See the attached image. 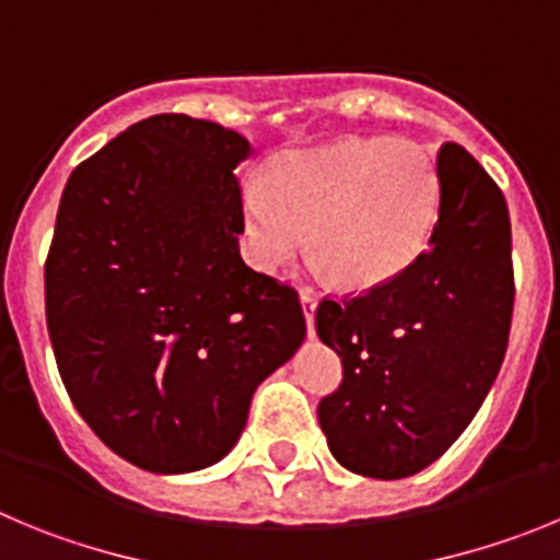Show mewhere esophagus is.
Here are the masks:
<instances>
[{
  "label": "esophagus",
  "mask_w": 560,
  "mask_h": 560,
  "mask_svg": "<svg viewBox=\"0 0 560 560\" xmlns=\"http://www.w3.org/2000/svg\"><path fill=\"white\" fill-rule=\"evenodd\" d=\"M301 306H304V317H306V331L310 337L315 335V306H317V295L312 290L301 292Z\"/></svg>",
  "instance_id": "obj_1"
}]
</instances>
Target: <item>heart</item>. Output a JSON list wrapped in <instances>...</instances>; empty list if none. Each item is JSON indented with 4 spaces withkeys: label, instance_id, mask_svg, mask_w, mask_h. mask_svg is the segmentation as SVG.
Returning <instances> with one entry per match:
<instances>
[{
    "label": "heart",
    "instance_id": "1",
    "mask_svg": "<svg viewBox=\"0 0 560 560\" xmlns=\"http://www.w3.org/2000/svg\"><path fill=\"white\" fill-rule=\"evenodd\" d=\"M438 211L441 184L424 150L342 139L290 150L273 161L268 180L243 186L245 250L256 268L273 273L310 240L320 273L368 290L424 254Z\"/></svg>",
    "mask_w": 560,
    "mask_h": 560
}]
</instances>
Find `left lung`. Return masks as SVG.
Segmentation results:
<instances>
[{
	"mask_svg": "<svg viewBox=\"0 0 560 560\" xmlns=\"http://www.w3.org/2000/svg\"><path fill=\"white\" fill-rule=\"evenodd\" d=\"M430 245L396 279L320 301L317 337L342 382L317 405L340 466L401 480L457 441L500 374L513 315L511 218L500 186L460 144L438 153Z\"/></svg>",
	"mask_w": 560,
	"mask_h": 560,
	"instance_id": "obj_1",
	"label": "left lung"
}]
</instances>
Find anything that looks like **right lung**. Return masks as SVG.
<instances>
[{
    "label": "right lung",
    "instance_id": "add662e5",
    "mask_svg": "<svg viewBox=\"0 0 560 560\" xmlns=\"http://www.w3.org/2000/svg\"><path fill=\"white\" fill-rule=\"evenodd\" d=\"M250 144L186 114L130 125L69 175L44 265L60 380L133 466L223 460L306 335L299 292L240 256Z\"/></svg>",
    "mask_w": 560,
    "mask_h": 560
}]
</instances>
